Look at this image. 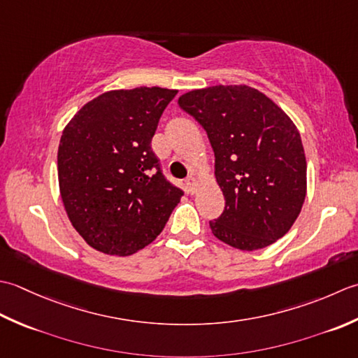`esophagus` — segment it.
<instances>
[{
  "label": "esophagus",
  "mask_w": 358,
  "mask_h": 358,
  "mask_svg": "<svg viewBox=\"0 0 358 358\" xmlns=\"http://www.w3.org/2000/svg\"><path fill=\"white\" fill-rule=\"evenodd\" d=\"M184 187L187 189V193H194L196 192V179L193 176H188L184 182Z\"/></svg>",
  "instance_id": "obj_1"
}]
</instances>
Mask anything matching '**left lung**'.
Returning <instances> with one entry per match:
<instances>
[{
  "mask_svg": "<svg viewBox=\"0 0 358 358\" xmlns=\"http://www.w3.org/2000/svg\"><path fill=\"white\" fill-rule=\"evenodd\" d=\"M185 113L207 131L224 213L213 235L253 252L276 243L300 215L308 164L300 131L266 94L245 85H216L182 94Z\"/></svg>",
  "mask_w": 358,
  "mask_h": 358,
  "instance_id": "left-lung-1",
  "label": "left lung"
}]
</instances>
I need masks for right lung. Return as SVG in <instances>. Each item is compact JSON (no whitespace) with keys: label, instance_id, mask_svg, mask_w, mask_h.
<instances>
[{"label":"right lung","instance_id":"add662e5","mask_svg":"<svg viewBox=\"0 0 358 358\" xmlns=\"http://www.w3.org/2000/svg\"><path fill=\"white\" fill-rule=\"evenodd\" d=\"M178 90L100 94L78 109L58 145V187L71 224L92 249L128 257L164 230L182 189L160 171L151 138Z\"/></svg>","mask_w":358,"mask_h":358}]
</instances>
